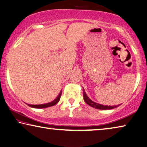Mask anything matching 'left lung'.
Here are the masks:
<instances>
[{
	"instance_id": "obj_1",
	"label": "left lung",
	"mask_w": 147,
	"mask_h": 147,
	"mask_svg": "<svg viewBox=\"0 0 147 147\" xmlns=\"http://www.w3.org/2000/svg\"><path fill=\"white\" fill-rule=\"evenodd\" d=\"M83 97H84V101L88 105H90L91 107H94V108L97 109H101V110L113 109L116 108L117 107L120 105H115V106H108V105H101V104L95 103V102L92 101V100L88 97V95L86 94L84 89H83Z\"/></svg>"
}]
</instances>
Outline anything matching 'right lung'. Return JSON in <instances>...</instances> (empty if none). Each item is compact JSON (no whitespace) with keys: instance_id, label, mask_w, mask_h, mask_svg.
Masks as SVG:
<instances>
[{"instance_id":"add662e5","label":"right lung","mask_w":147,"mask_h":147,"mask_svg":"<svg viewBox=\"0 0 147 147\" xmlns=\"http://www.w3.org/2000/svg\"><path fill=\"white\" fill-rule=\"evenodd\" d=\"M61 91L60 92L59 94L58 95V96L56 97V99L53 100V101L50 102V103H45V104H41V105H30V104H27L28 106L32 107V108H36V109H43V108H47V107H52L55 105V104H57L59 101L60 100V97H61Z\"/></svg>"}]
</instances>
